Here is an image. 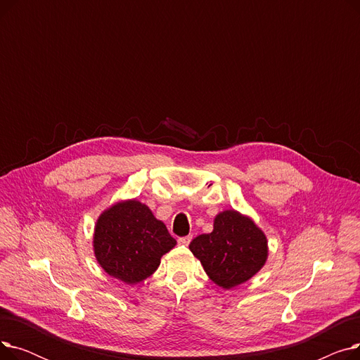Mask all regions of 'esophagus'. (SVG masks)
I'll return each mask as SVG.
<instances>
[{"label":"esophagus","mask_w":360,"mask_h":360,"mask_svg":"<svg viewBox=\"0 0 360 360\" xmlns=\"http://www.w3.org/2000/svg\"><path fill=\"white\" fill-rule=\"evenodd\" d=\"M191 239H193V236H184V238H179L178 242H179L181 245H185V247H186V245H190Z\"/></svg>","instance_id":"1"}]
</instances>
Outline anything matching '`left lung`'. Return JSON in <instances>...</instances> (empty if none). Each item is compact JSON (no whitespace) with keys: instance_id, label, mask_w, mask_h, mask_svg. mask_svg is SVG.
<instances>
[{"instance_id":"1","label":"left lung","mask_w":360,"mask_h":360,"mask_svg":"<svg viewBox=\"0 0 360 360\" xmlns=\"http://www.w3.org/2000/svg\"><path fill=\"white\" fill-rule=\"evenodd\" d=\"M204 271L217 286L232 289L255 276L269 257L267 238L248 216L224 210L214 219L213 232L190 243Z\"/></svg>"}]
</instances>
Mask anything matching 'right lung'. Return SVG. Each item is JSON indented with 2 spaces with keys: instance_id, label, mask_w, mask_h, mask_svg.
Wrapping results in <instances>:
<instances>
[{
  "instance_id": "add662e5",
  "label": "right lung",
  "mask_w": 360,
  "mask_h": 360,
  "mask_svg": "<svg viewBox=\"0 0 360 360\" xmlns=\"http://www.w3.org/2000/svg\"><path fill=\"white\" fill-rule=\"evenodd\" d=\"M175 245L165 223L137 200L110 205L94 226V257L109 276L127 285H137L153 274L160 258Z\"/></svg>"
}]
</instances>
